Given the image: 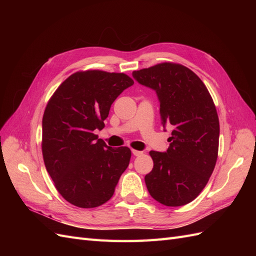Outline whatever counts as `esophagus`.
Here are the masks:
<instances>
[{
  "instance_id": "obj_1",
  "label": "esophagus",
  "mask_w": 256,
  "mask_h": 256,
  "mask_svg": "<svg viewBox=\"0 0 256 256\" xmlns=\"http://www.w3.org/2000/svg\"><path fill=\"white\" fill-rule=\"evenodd\" d=\"M132 154H134V156H141V154H143V152L141 150H132Z\"/></svg>"
}]
</instances>
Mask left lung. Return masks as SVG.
Masks as SVG:
<instances>
[{"label": "left lung", "mask_w": 256, "mask_h": 256, "mask_svg": "<svg viewBox=\"0 0 256 256\" xmlns=\"http://www.w3.org/2000/svg\"><path fill=\"white\" fill-rule=\"evenodd\" d=\"M132 76L156 90L162 124L174 127L168 150L150 152L154 168L145 176L147 190L166 206L188 204L205 188L218 158L220 125L214 100L203 81L180 64L166 62Z\"/></svg>", "instance_id": "obj_1"}]
</instances>
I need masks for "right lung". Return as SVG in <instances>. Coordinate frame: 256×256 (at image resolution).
<instances>
[{"label": "right lung", "mask_w": 256, "mask_h": 256, "mask_svg": "<svg viewBox=\"0 0 256 256\" xmlns=\"http://www.w3.org/2000/svg\"><path fill=\"white\" fill-rule=\"evenodd\" d=\"M134 82L104 70L76 72L49 99L42 116L46 168L60 194L80 208L109 200L129 166L131 150L112 148L94 134L104 127L111 104Z\"/></svg>", "instance_id": "right-lung-1"}]
</instances>
